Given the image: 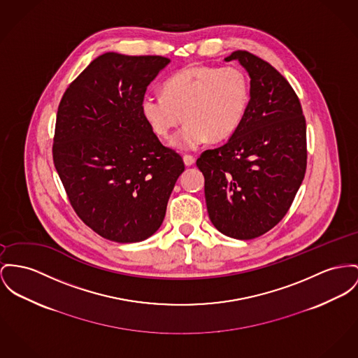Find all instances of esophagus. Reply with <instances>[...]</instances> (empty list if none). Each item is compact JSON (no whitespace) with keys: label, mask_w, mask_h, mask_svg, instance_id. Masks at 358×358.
<instances>
[{"label":"esophagus","mask_w":358,"mask_h":358,"mask_svg":"<svg viewBox=\"0 0 358 358\" xmlns=\"http://www.w3.org/2000/svg\"><path fill=\"white\" fill-rule=\"evenodd\" d=\"M183 162H185V164H186L187 167H190V166H192V164L195 163V157L191 156V155H185V156H183Z\"/></svg>","instance_id":"obj_1"}]
</instances>
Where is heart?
<instances>
[{
  "label": "heart",
  "instance_id": "1",
  "mask_svg": "<svg viewBox=\"0 0 358 358\" xmlns=\"http://www.w3.org/2000/svg\"><path fill=\"white\" fill-rule=\"evenodd\" d=\"M250 84L238 68L187 66L172 74L163 95L146 94L141 101L143 118L162 138L187 122L172 138V145L191 150L205 143L231 138L245 118Z\"/></svg>",
  "mask_w": 358,
  "mask_h": 358
}]
</instances>
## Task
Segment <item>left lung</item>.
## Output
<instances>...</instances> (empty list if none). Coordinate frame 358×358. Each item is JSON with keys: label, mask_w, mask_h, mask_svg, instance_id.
Here are the masks:
<instances>
[{"label": "left lung", "mask_w": 358, "mask_h": 358, "mask_svg": "<svg viewBox=\"0 0 358 358\" xmlns=\"http://www.w3.org/2000/svg\"><path fill=\"white\" fill-rule=\"evenodd\" d=\"M248 72L250 106L238 131L205 150L208 213L215 228L238 240L262 236L287 213L307 168V126L300 100L285 77L262 58L234 51Z\"/></svg>", "instance_id": "1"}]
</instances>
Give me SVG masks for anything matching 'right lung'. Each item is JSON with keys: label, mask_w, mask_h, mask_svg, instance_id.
I'll list each match as a JSON object with an SVG mask.
<instances>
[{"label": "right lung", "mask_w": 358, "mask_h": 358, "mask_svg": "<svg viewBox=\"0 0 358 358\" xmlns=\"http://www.w3.org/2000/svg\"><path fill=\"white\" fill-rule=\"evenodd\" d=\"M168 64L160 55L106 52L68 87L58 107L54 166L74 212L111 241L152 236L185 171L141 110L148 85Z\"/></svg>", "instance_id": "right-lung-1"}]
</instances>
